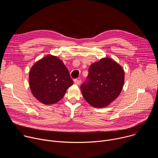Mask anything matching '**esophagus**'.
I'll use <instances>...</instances> for the list:
<instances>
[{
    "mask_svg": "<svg viewBox=\"0 0 158 158\" xmlns=\"http://www.w3.org/2000/svg\"><path fill=\"white\" fill-rule=\"evenodd\" d=\"M74 83L76 85H79L81 83V80H80V79H74Z\"/></svg>",
    "mask_w": 158,
    "mask_h": 158,
    "instance_id": "1",
    "label": "esophagus"
}]
</instances>
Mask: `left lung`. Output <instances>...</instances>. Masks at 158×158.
Returning a JSON list of instances; mask_svg holds the SVG:
<instances>
[{"label": "left lung", "mask_w": 158, "mask_h": 158, "mask_svg": "<svg viewBox=\"0 0 158 158\" xmlns=\"http://www.w3.org/2000/svg\"><path fill=\"white\" fill-rule=\"evenodd\" d=\"M124 81L122 67L110 58H103L89 68L86 80L81 85L85 100L95 107H103L121 93Z\"/></svg>", "instance_id": "obj_1"}]
</instances>
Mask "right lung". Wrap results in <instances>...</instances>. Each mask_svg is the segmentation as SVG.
Returning <instances> with one entry per match:
<instances>
[{
	"label": "right lung",
	"instance_id": "right-lung-1",
	"mask_svg": "<svg viewBox=\"0 0 158 158\" xmlns=\"http://www.w3.org/2000/svg\"><path fill=\"white\" fill-rule=\"evenodd\" d=\"M29 84L32 94L38 101L45 104H52L64 97L73 81L63 62L49 55L32 67Z\"/></svg>",
	"mask_w": 158,
	"mask_h": 158
}]
</instances>
